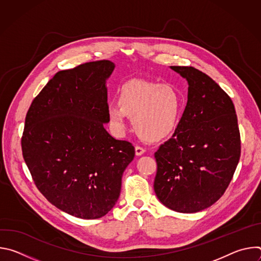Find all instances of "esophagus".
<instances>
[{
  "label": "esophagus",
  "instance_id": "obj_1",
  "mask_svg": "<svg viewBox=\"0 0 261 261\" xmlns=\"http://www.w3.org/2000/svg\"><path fill=\"white\" fill-rule=\"evenodd\" d=\"M145 153V150L141 146H135V154L136 156H141Z\"/></svg>",
  "mask_w": 261,
  "mask_h": 261
}]
</instances>
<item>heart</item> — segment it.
<instances>
[{
  "label": "heart",
  "instance_id": "heart-1",
  "mask_svg": "<svg viewBox=\"0 0 261 261\" xmlns=\"http://www.w3.org/2000/svg\"><path fill=\"white\" fill-rule=\"evenodd\" d=\"M182 108V96L174 86L133 80L121 87L118 103L108 105L107 115L116 131L125 130L129 117L140 137L159 141L174 133Z\"/></svg>",
  "mask_w": 261,
  "mask_h": 261
}]
</instances>
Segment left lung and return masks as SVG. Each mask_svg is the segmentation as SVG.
Segmentation results:
<instances>
[{"label":"left lung","instance_id":"1","mask_svg":"<svg viewBox=\"0 0 261 261\" xmlns=\"http://www.w3.org/2000/svg\"><path fill=\"white\" fill-rule=\"evenodd\" d=\"M188 82V101L172 136L155 153L154 190L178 213L214 204L227 189L241 156V137L230 97L205 73L170 66Z\"/></svg>","mask_w":261,"mask_h":261}]
</instances>
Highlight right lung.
Segmentation results:
<instances>
[{
  "label": "right lung",
  "instance_id": "1",
  "mask_svg": "<svg viewBox=\"0 0 261 261\" xmlns=\"http://www.w3.org/2000/svg\"><path fill=\"white\" fill-rule=\"evenodd\" d=\"M107 60L63 70L46 84L25 117L21 150L37 188L61 211L98 219L117 203L134 146L104 128Z\"/></svg>",
  "mask_w": 261,
  "mask_h": 261
}]
</instances>
